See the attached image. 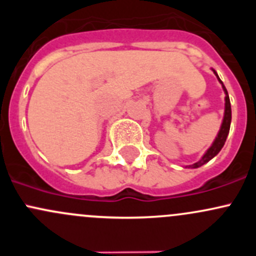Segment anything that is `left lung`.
I'll list each match as a JSON object with an SVG mask.
<instances>
[{
  "mask_svg": "<svg viewBox=\"0 0 256 256\" xmlns=\"http://www.w3.org/2000/svg\"><path fill=\"white\" fill-rule=\"evenodd\" d=\"M212 70H213V73L216 74V79H218V82L222 84V88H223L224 90V94H226V104H224V116H223V121H222V125H220V128H219L218 134H216V138H214L213 144H210V147L206 151V154H203L202 158L200 160V161H197L196 164H190V166H187L188 168H198V167L203 166V164H206L207 162L210 161L213 157H216V154H219V151L222 150V147L224 146V144H226V138H228V134H229V130H230V122H232V108H230V100H229V95H228V92H226V86H224L223 82H222L220 78L218 76V74H216V72L214 70L213 68H212Z\"/></svg>",
  "mask_w": 256,
  "mask_h": 256,
  "instance_id": "1",
  "label": "left lung"
}]
</instances>
